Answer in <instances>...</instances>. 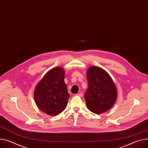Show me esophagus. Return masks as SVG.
Returning <instances> with one entry per match:
<instances>
[{
	"label": "esophagus",
	"instance_id": "obj_1",
	"mask_svg": "<svg viewBox=\"0 0 148 148\" xmlns=\"http://www.w3.org/2000/svg\"><path fill=\"white\" fill-rule=\"evenodd\" d=\"M76 96H78L80 97H82L83 96V93H79V94H77Z\"/></svg>",
	"mask_w": 148,
	"mask_h": 148
}]
</instances>
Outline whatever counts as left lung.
Listing matches in <instances>:
<instances>
[{"label":"left lung","instance_id":"left-lung-1","mask_svg":"<svg viewBox=\"0 0 148 148\" xmlns=\"http://www.w3.org/2000/svg\"><path fill=\"white\" fill-rule=\"evenodd\" d=\"M88 87L84 95L88 109L100 114L109 110L114 104L117 91L110 75L100 67L91 66L87 71Z\"/></svg>","mask_w":148,"mask_h":148}]
</instances>
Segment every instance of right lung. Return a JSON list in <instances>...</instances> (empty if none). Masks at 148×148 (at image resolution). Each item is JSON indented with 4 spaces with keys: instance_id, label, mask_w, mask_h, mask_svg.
Listing matches in <instances>:
<instances>
[{
    "instance_id": "right-lung-1",
    "label": "right lung",
    "mask_w": 148,
    "mask_h": 148,
    "mask_svg": "<svg viewBox=\"0 0 148 148\" xmlns=\"http://www.w3.org/2000/svg\"><path fill=\"white\" fill-rule=\"evenodd\" d=\"M64 77V69L55 67L48 71L35 87L34 97L36 104L49 116L59 114L66 107L70 95Z\"/></svg>"
}]
</instances>
